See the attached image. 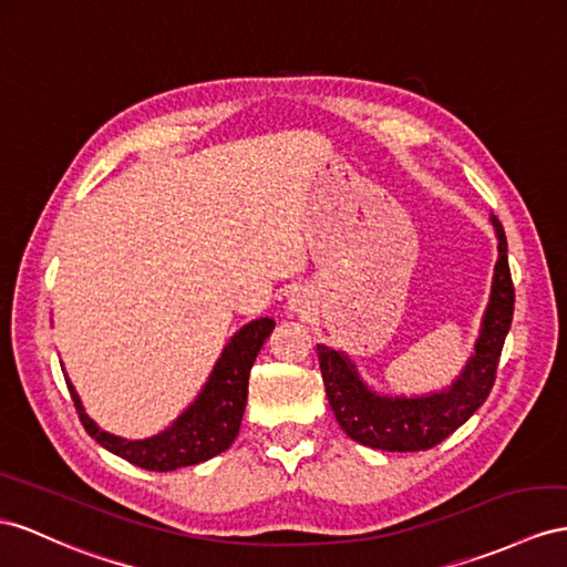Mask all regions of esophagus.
<instances>
[{
  "label": "esophagus",
  "instance_id": "esophagus-1",
  "mask_svg": "<svg viewBox=\"0 0 567 567\" xmlns=\"http://www.w3.org/2000/svg\"><path fill=\"white\" fill-rule=\"evenodd\" d=\"M313 307V295L309 292V289H295L292 295L287 297V309L292 313H309Z\"/></svg>",
  "mask_w": 567,
  "mask_h": 567
}]
</instances>
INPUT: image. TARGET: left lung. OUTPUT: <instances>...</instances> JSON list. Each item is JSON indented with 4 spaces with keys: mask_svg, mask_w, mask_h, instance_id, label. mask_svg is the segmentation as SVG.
I'll use <instances>...</instances> for the list:
<instances>
[{
    "mask_svg": "<svg viewBox=\"0 0 567 567\" xmlns=\"http://www.w3.org/2000/svg\"><path fill=\"white\" fill-rule=\"evenodd\" d=\"M488 220L498 239L488 307L472 357L447 388L410 398L375 393L350 357L332 347L316 344L332 414L352 441L388 453H419L447 439L486 402L515 309L505 231L496 215Z\"/></svg>",
    "mask_w": 567,
    "mask_h": 567,
    "instance_id": "8db88e82",
    "label": "left lung"
}]
</instances>
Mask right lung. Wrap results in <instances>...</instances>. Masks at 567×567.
<instances>
[{"label": "right lung", "instance_id": "add662e5", "mask_svg": "<svg viewBox=\"0 0 567 567\" xmlns=\"http://www.w3.org/2000/svg\"><path fill=\"white\" fill-rule=\"evenodd\" d=\"M272 328V318H256L239 328L225 344L196 400L165 431L151 439L128 441L100 429L85 414L76 388L64 375L83 429L110 453L151 472H172L225 453L239 433L246 395H249V373Z\"/></svg>", "mask_w": 567, "mask_h": 567}]
</instances>
